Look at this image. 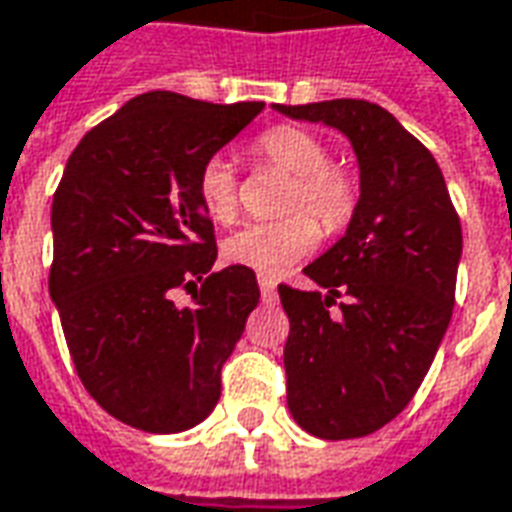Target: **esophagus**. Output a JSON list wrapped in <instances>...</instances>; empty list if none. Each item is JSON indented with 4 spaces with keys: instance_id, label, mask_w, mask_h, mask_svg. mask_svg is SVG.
<instances>
[{
    "instance_id": "obj_1",
    "label": "esophagus",
    "mask_w": 512,
    "mask_h": 512,
    "mask_svg": "<svg viewBox=\"0 0 512 512\" xmlns=\"http://www.w3.org/2000/svg\"><path fill=\"white\" fill-rule=\"evenodd\" d=\"M257 285H260V293L266 302H274L277 299V280L271 274H257Z\"/></svg>"
}]
</instances>
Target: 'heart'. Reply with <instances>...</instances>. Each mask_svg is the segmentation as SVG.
<instances>
[{
	"instance_id": "obj_1",
	"label": "heart",
	"mask_w": 512,
	"mask_h": 512,
	"mask_svg": "<svg viewBox=\"0 0 512 512\" xmlns=\"http://www.w3.org/2000/svg\"><path fill=\"white\" fill-rule=\"evenodd\" d=\"M257 160L288 174L277 221H255L224 241V255L232 263L277 274L310 255L318 244V220L327 235H341L355 221L360 207V180L349 166L332 160L330 144L299 124H277L260 132L255 141ZM196 194L207 216L232 224L241 210L238 174L227 157H207L196 177Z\"/></svg>"
}]
</instances>
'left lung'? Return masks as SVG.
I'll use <instances>...</instances> for the list:
<instances>
[{
	"label": "left lung",
	"mask_w": 512,
	"mask_h": 512,
	"mask_svg": "<svg viewBox=\"0 0 512 512\" xmlns=\"http://www.w3.org/2000/svg\"><path fill=\"white\" fill-rule=\"evenodd\" d=\"M355 146L360 207L305 268L318 291L280 285L288 410L310 435L343 441L399 416L430 371L452 307L463 232L430 149L366 99L277 105Z\"/></svg>",
	"instance_id": "1"
}]
</instances>
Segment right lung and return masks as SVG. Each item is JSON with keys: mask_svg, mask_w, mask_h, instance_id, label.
Wrapping results in <instances>:
<instances>
[{"mask_svg": "<svg viewBox=\"0 0 512 512\" xmlns=\"http://www.w3.org/2000/svg\"><path fill=\"white\" fill-rule=\"evenodd\" d=\"M263 107L149 91L85 132L60 177L49 293L85 391L135 430L169 435L213 413L260 302L252 268L210 274L219 246L196 177Z\"/></svg>", "mask_w": 512, "mask_h": 512, "instance_id": "right-lung-1", "label": "right lung"}]
</instances>
